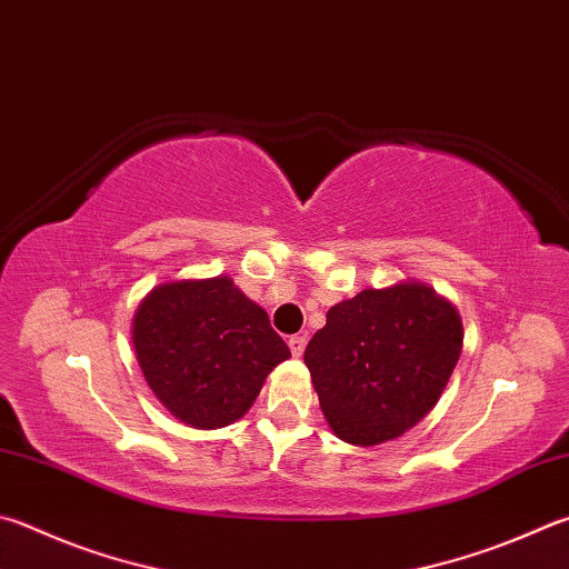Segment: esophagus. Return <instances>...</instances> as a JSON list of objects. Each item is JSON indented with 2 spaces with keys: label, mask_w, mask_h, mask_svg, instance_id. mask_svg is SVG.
<instances>
[{
  "label": "esophagus",
  "mask_w": 569,
  "mask_h": 569,
  "mask_svg": "<svg viewBox=\"0 0 569 569\" xmlns=\"http://www.w3.org/2000/svg\"><path fill=\"white\" fill-rule=\"evenodd\" d=\"M288 348H291V353L298 358V356H303V350H306V336H291L288 338Z\"/></svg>",
  "instance_id": "34e87169"
}]
</instances>
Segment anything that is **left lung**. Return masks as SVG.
Returning <instances> with one entry per match:
<instances>
[{"mask_svg": "<svg viewBox=\"0 0 569 569\" xmlns=\"http://www.w3.org/2000/svg\"><path fill=\"white\" fill-rule=\"evenodd\" d=\"M460 348L456 308L428 286L398 283L330 308L303 358L336 436L378 446L428 416Z\"/></svg>", "mask_w": 569, "mask_h": 569, "instance_id": "8db88e82", "label": "left lung"}]
</instances>
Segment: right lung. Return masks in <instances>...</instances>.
<instances>
[{
    "instance_id": "obj_1",
    "label": "right lung",
    "mask_w": 569,
    "mask_h": 569,
    "mask_svg": "<svg viewBox=\"0 0 569 569\" xmlns=\"http://www.w3.org/2000/svg\"><path fill=\"white\" fill-rule=\"evenodd\" d=\"M133 348L157 398L203 430L239 420L291 356L263 308L226 276L153 288L133 318Z\"/></svg>"
}]
</instances>
